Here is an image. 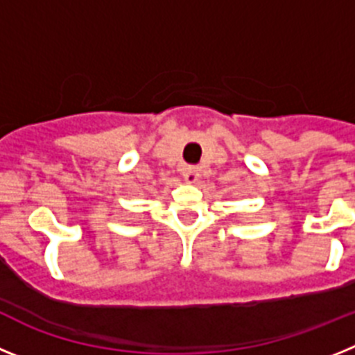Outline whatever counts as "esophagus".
Segmentation results:
<instances>
[{
	"label": "esophagus",
	"mask_w": 355,
	"mask_h": 355,
	"mask_svg": "<svg viewBox=\"0 0 355 355\" xmlns=\"http://www.w3.org/2000/svg\"><path fill=\"white\" fill-rule=\"evenodd\" d=\"M181 174H183V178L188 183H193V181H197V178H199V168L192 167V165H184V167L181 168Z\"/></svg>",
	"instance_id": "1"
}]
</instances>
